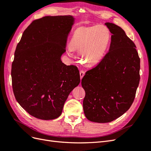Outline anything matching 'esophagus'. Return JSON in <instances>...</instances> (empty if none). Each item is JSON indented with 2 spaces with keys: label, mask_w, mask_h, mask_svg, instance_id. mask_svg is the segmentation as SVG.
Here are the masks:
<instances>
[{
  "label": "esophagus",
  "mask_w": 151,
  "mask_h": 151,
  "mask_svg": "<svg viewBox=\"0 0 151 151\" xmlns=\"http://www.w3.org/2000/svg\"><path fill=\"white\" fill-rule=\"evenodd\" d=\"M84 71H83V70H81L80 71V72H79V74H80V78H81V80L83 79V77H84Z\"/></svg>",
  "instance_id": "34e87169"
}]
</instances>
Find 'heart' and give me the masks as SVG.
Returning <instances> with one entry per match:
<instances>
[{"label":"heart","mask_w":151,"mask_h":151,"mask_svg":"<svg viewBox=\"0 0 151 151\" xmlns=\"http://www.w3.org/2000/svg\"><path fill=\"white\" fill-rule=\"evenodd\" d=\"M110 40V32L103 25L79 27L73 33L67 54L72 57L73 50H78L82 64L93 66L102 60Z\"/></svg>","instance_id":"1"}]
</instances>
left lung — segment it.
<instances>
[{
  "instance_id": "left-lung-1",
  "label": "left lung",
  "mask_w": 151,
  "mask_h": 151,
  "mask_svg": "<svg viewBox=\"0 0 151 151\" xmlns=\"http://www.w3.org/2000/svg\"><path fill=\"white\" fill-rule=\"evenodd\" d=\"M104 24L112 34L109 52L81 82L85 116L96 123L110 122L123 115L134 102L140 81L135 45L120 26Z\"/></svg>"
}]
</instances>
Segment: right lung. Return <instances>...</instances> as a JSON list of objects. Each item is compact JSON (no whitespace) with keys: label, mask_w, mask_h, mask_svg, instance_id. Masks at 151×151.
Wrapping results in <instances>:
<instances>
[{"label":"right lung","mask_w":151,"mask_h":151,"mask_svg":"<svg viewBox=\"0 0 151 151\" xmlns=\"http://www.w3.org/2000/svg\"><path fill=\"white\" fill-rule=\"evenodd\" d=\"M75 21L71 15L35 20L16 47L11 70L14 94L21 106L38 119L60 116L68 95L80 83L78 68L61 60Z\"/></svg>","instance_id":"right-lung-1"}]
</instances>
